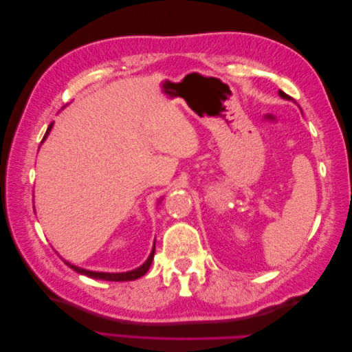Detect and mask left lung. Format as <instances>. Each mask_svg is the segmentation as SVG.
<instances>
[{"instance_id": "obj_1", "label": "left lung", "mask_w": 352, "mask_h": 352, "mask_svg": "<svg viewBox=\"0 0 352 352\" xmlns=\"http://www.w3.org/2000/svg\"><path fill=\"white\" fill-rule=\"evenodd\" d=\"M279 95H280V97H282V98H285V100H294V98H291V97H289V95H287V94H285L283 91H279Z\"/></svg>"}]
</instances>
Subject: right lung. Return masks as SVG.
<instances>
[{"label":"right lung","instance_id":"1","mask_svg":"<svg viewBox=\"0 0 352 352\" xmlns=\"http://www.w3.org/2000/svg\"><path fill=\"white\" fill-rule=\"evenodd\" d=\"M52 129V123L48 126V129L45 132V136L44 140L48 136L50 131ZM42 140V141H44ZM154 252H155V247H153V251L150 254V257H148V260L141 265V267H138L135 270H131V272H124V273H102V272H91V270H85V269H80V267H76V265H73L67 261H65L70 269H73L74 272H78L80 274H85L88 276V278H94V279H101V280H111V282H126V280H135V279H140L141 276H144L148 269H150V265L153 263V258H154Z\"/></svg>","mask_w":352,"mask_h":352}]
</instances>
